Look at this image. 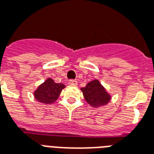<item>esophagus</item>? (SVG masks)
<instances>
[{
  "label": "esophagus",
  "instance_id": "obj_1",
  "mask_svg": "<svg viewBox=\"0 0 154 154\" xmlns=\"http://www.w3.org/2000/svg\"><path fill=\"white\" fill-rule=\"evenodd\" d=\"M77 81L75 80V79H71V80H69L68 84L69 85H72V86H75L77 85Z\"/></svg>",
  "mask_w": 154,
  "mask_h": 154
}]
</instances>
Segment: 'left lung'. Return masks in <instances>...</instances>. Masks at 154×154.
<instances>
[{
	"label": "left lung",
	"mask_w": 154,
	"mask_h": 154,
	"mask_svg": "<svg viewBox=\"0 0 154 154\" xmlns=\"http://www.w3.org/2000/svg\"><path fill=\"white\" fill-rule=\"evenodd\" d=\"M83 97L88 104L93 108H100L109 103L112 96L98 79L91 81L81 88Z\"/></svg>",
	"instance_id": "left-lung-1"
}]
</instances>
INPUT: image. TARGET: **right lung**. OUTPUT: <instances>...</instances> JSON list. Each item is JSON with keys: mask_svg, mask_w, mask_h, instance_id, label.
Listing matches in <instances>:
<instances>
[{"mask_svg": "<svg viewBox=\"0 0 154 154\" xmlns=\"http://www.w3.org/2000/svg\"><path fill=\"white\" fill-rule=\"evenodd\" d=\"M64 88L63 83H57L52 79L48 78L34 91V96L40 103H53L58 100L61 91Z\"/></svg>", "mask_w": 154, "mask_h": 154, "instance_id": "obj_1", "label": "right lung"}]
</instances>
